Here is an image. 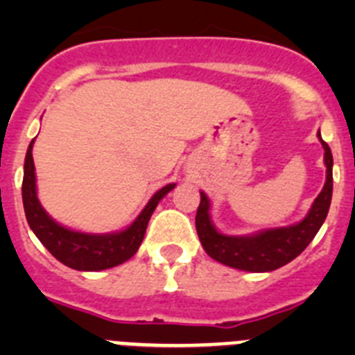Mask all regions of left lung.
I'll use <instances>...</instances> for the list:
<instances>
[{"instance_id":"obj_1","label":"left lung","mask_w":355,"mask_h":355,"mask_svg":"<svg viewBox=\"0 0 355 355\" xmlns=\"http://www.w3.org/2000/svg\"><path fill=\"white\" fill-rule=\"evenodd\" d=\"M318 139L324 146V162L327 178L322 192L315 199L302 220L286 227L265 229L249 236H229L216 231L209 215V199L200 192V205L197 208L196 227L202 249L209 258L231 268L245 272H272L295 259L311 243L313 238L324 224L332 199V153L331 147Z\"/></svg>"}]
</instances>
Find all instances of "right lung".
<instances>
[{
    "mask_svg": "<svg viewBox=\"0 0 355 355\" xmlns=\"http://www.w3.org/2000/svg\"><path fill=\"white\" fill-rule=\"evenodd\" d=\"M33 142L35 140H31L28 146L26 158H24L23 205L28 224L35 236L42 241V245L65 266L83 272L106 270V268L121 265V263L128 261L131 256H135L144 240L150 215L159 200L167 196L175 184H167L158 190L150 197L142 213L135 218L133 224L128 225L124 231L106 234L72 231V229L64 227L53 220L46 213V209L40 206L39 197H37L35 165H33V156H31Z\"/></svg>",
    "mask_w": 355,
    "mask_h": 355,
    "instance_id": "obj_1",
    "label": "right lung"
}]
</instances>
